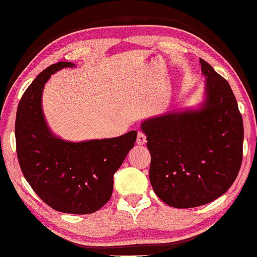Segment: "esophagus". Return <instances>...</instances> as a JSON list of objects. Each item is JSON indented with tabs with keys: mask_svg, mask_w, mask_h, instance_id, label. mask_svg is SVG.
<instances>
[{
	"mask_svg": "<svg viewBox=\"0 0 257 257\" xmlns=\"http://www.w3.org/2000/svg\"><path fill=\"white\" fill-rule=\"evenodd\" d=\"M146 143V136L144 133L142 132H138L137 134V144L138 145H144Z\"/></svg>",
	"mask_w": 257,
	"mask_h": 257,
	"instance_id": "esophagus-1",
	"label": "esophagus"
}]
</instances>
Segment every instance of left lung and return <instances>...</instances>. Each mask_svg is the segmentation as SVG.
<instances>
[{
  "instance_id": "left-lung-1",
  "label": "left lung",
  "mask_w": 257,
  "mask_h": 257,
  "mask_svg": "<svg viewBox=\"0 0 257 257\" xmlns=\"http://www.w3.org/2000/svg\"><path fill=\"white\" fill-rule=\"evenodd\" d=\"M205 97L197 110L170 112L142 123L151 153L150 180L172 207L190 208L222 196L240 170L243 124L229 82L199 59Z\"/></svg>"
}]
</instances>
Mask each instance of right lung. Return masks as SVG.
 Masks as SVG:
<instances>
[{
  "mask_svg": "<svg viewBox=\"0 0 257 257\" xmlns=\"http://www.w3.org/2000/svg\"><path fill=\"white\" fill-rule=\"evenodd\" d=\"M67 67L75 64H52L24 93L16 116L17 155L24 177L43 202L59 212L89 214L111 198L113 176L134 147L137 132L80 143L52 134L42 110L43 88L52 73Z\"/></svg>",
  "mask_w": 257,
  "mask_h": 257,
  "instance_id": "right-lung-1",
  "label": "right lung"
}]
</instances>
